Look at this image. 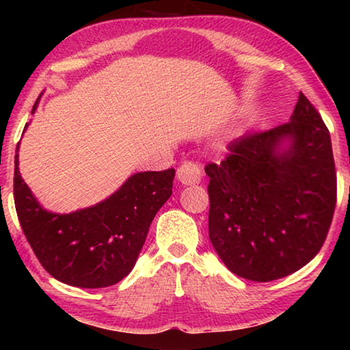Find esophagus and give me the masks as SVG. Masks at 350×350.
Segmentation results:
<instances>
[{
  "label": "esophagus",
  "mask_w": 350,
  "mask_h": 350,
  "mask_svg": "<svg viewBox=\"0 0 350 350\" xmlns=\"http://www.w3.org/2000/svg\"><path fill=\"white\" fill-rule=\"evenodd\" d=\"M202 168L194 162H183L177 170V180L182 185H194L202 180Z\"/></svg>",
  "instance_id": "esophagus-1"
}]
</instances>
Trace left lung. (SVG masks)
Listing matches in <instances>:
<instances>
[{
	"instance_id": "1",
	"label": "left lung",
	"mask_w": 350,
	"mask_h": 350,
	"mask_svg": "<svg viewBox=\"0 0 350 350\" xmlns=\"http://www.w3.org/2000/svg\"><path fill=\"white\" fill-rule=\"evenodd\" d=\"M208 163V233L232 273L267 282L317 256L336 204L329 129L299 92L290 122L248 134Z\"/></svg>"
}]
</instances>
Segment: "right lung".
Instances as JSON below:
<instances>
[{"instance_id": "right-lung-1", "label": "right lung", "mask_w": 350, "mask_h": 350, "mask_svg": "<svg viewBox=\"0 0 350 350\" xmlns=\"http://www.w3.org/2000/svg\"><path fill=\"white\" fill-rule=\"evenodd\" d=\"M27 126L29 123L25 131ZM18 150L20 144L15 154V208L44 270L60 282L83 288H102L122 281L139 258L154 216L173 193L176 171L135 173L102 202L60 215L43 208L23 180Z\"/></svg>"}]
</instances>
